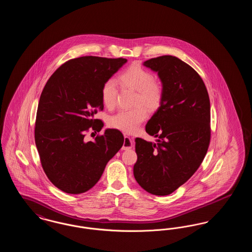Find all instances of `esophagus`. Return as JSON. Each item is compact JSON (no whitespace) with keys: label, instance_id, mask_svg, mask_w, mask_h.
I'll return each instance as SVG.
<instances>
[{"label":"esophagus","instance_id":"esophagus-1","mask_svg":"<svg viewBox=\"0 0 252 252\" xmlns=\"http://www.w3.org/2000/svg\"><path fill=\"white\" fill-rule=\"evenodd\" d=\"M131 139H130L127 135H125V140H124V144H123L122 149H123V150H128V149L131 148Z\"/></svg>","mask_w":252,"mask_h":252}]
</instances>
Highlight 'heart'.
Wrapping results in <instances>:
<instances>
[{"label":"heart","instance_id":"obj_1","mask_svg":"<svg viewBox=\"0 0 252 252\" xmlns=\"http://www.w3.org/2000/svg\"><path fill=\"white\" fill-rule=\"evenodd\" d=\"M122 88L131 89L137 92V104H144L150 108H158L164 95V87L161 81L155 79L154 75L140 66H131L122 72L118 77ZM118 86L110 78L104 82L101 89L103 104L112 108L117 102ZM148 112L144 106L132 109H121L113 114L108 121L111 127L124 132H133L147 118Z\"/></svg>","mask_w":252,"mask_h":252}]
</instances>
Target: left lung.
<instances>
[{
  "label": "left lung",
  "instance_id": "1",
  "mask_svg": "<svg viewBox=\"0 0 252 252\" xmlns=\"http://www.w3.org/2000/svg\"><path fill=\"white\" fill-rule=\"evenodd\" d=\"M164 87V95L145 131L157 144L136 138L135 180L146 192L167 195L200 166L211 140V105L200 75L173 56L144 61Z\"/></svg>",
  "mask_w": 252,
  "mask_h": 252
}]
</instances>
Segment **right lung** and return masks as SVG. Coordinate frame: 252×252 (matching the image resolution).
<instances>
[{
  "label": "right lung",
  "instance_id": "add662e5",
  "mask_svg": "<svg viewBox=\"0 0 252 252\" xmlns=\"http://www.w3.org/2000/svg\"><path fill=\"white\" fill-rule=\"evenodd\" d=\"M126 61L93 56L68 60L43 88L35 142L44 173L63 192L77 194L93 188L123 146L125 139L118 129H106L94 142H87L85 136L104 126L94 119L104 109L102 86Z\"/></svg>",
  "mask_w": 252,
  "mask_h": 252
}]
</instances>
